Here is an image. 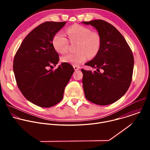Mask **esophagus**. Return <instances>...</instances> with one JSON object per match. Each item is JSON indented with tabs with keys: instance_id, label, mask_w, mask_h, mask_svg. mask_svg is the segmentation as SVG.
<instances>
[{
	"instance_id": "obj_1",
	"label": "esophagus",
	"mask_w": 150,
	"mask_h": 150,
	"mask_svg": "<svg viewBox=\"0 0 150 150\" xmlns=\"http://www.w3.org/2000/svg\"><path fill=\"white\" fill-rule=\"evenodd\" d=\"M74 68L75 71H77V70H78V69H80V67H78V66H74Z\"/></svg>"
}]
</instances>
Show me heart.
<instances>
[{
    "instance_id": "heart-1",
    "label": "heart",
    "mask_w": 150,
    "mask_h": 150,
    "mask_svg": "<svg viewBox=\"0 0 150 150\" xmlns=\"http://www.w3.org/2000/svg\"><path fill=\"white\" fill-rule=\"evenodd\" d=\"M68 39L71 42H78L77 53L63 56L61 60L64 63L78 66L86 61L88 57L96 56L100 48L101 38L97 31L89 27L75 24L69 27L67 31ZM54 49L59 53H66L68 50L69 41L62 32L57 33L53 38Z\"/></svg>"
}]
</instances>
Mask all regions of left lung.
<instances>
[{
    "mask_svg": "<svg viewBox=\"0 0 150 150\" xmlns=\"http://www.w3.org/2000/svg\"><path fill=\"white\" fill-rule=\"evenodd\" d=\"M82 23L94 27L101 38L98 54L85 63L97 71L81 69L85 98L100 105L112 104L131 85L134 65L132 50L120 33L106 21L97 19Z\"/></svg>",
    "mask_w": 150,
    "mask_h": 150,
    "instance_id": "1",
    "label": "left lung"
}]
</instances>
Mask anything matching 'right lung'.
I'll return each instance as SVG.
<instances>
[{
	"mask_svg": "<svg viewBox=\"0 0 150 150\" xmlns=\"http://www.w3.org/2000/svg\"><path fill=\"white\" fill-rule=\"evenodd\" d=\"M65 24L47 21L40 24L26 36L14 57L13 69L19 90L41 108H50L62 100L75 71L67 63L52 69L59 60L53 38Z\"/></svg>",
	"mask_w": 150,
	"mask_h": 150,
	"instance_id": "obj_1",
	"label": "right lung"
}]
</instances>
